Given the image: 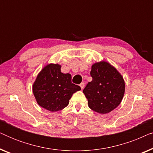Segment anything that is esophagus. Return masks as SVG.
I'll list each match as a JSON object with an SVG mask.
<instances>
[{"mask_svg":"<svg viewBox=\"0 0 153 153\" xmlns=\"http://www.w3.org/2000/svg\"><path fill=\"white\" fill-rule=\"evenodd\" d=\"M84 86H85V83H81V84H80V87H81V90H83V88H84Z\"/></svg>","mask_w":153,"mask_h":153,"instance_id":"esophagus-1","label":"esophagus"}]
</instances>
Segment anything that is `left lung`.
I'll list each match as a JSON object with an SVG mask.
<instances>
[{
	"label": "left lung",
	"mask_w": 153,
	"mask_h": 153,
	"mask_svg": "<svg viewBox=\"0 0 153 153\" xmlns=\"http://www.w3.org/2000/svg\"><path fill=\"white\" fill-rule=\"evenodd\" d=\"M93 80L83 89L90 108L99 114H108L122 101L125 94V81L118 70L106 61L92 65Z\"/></svg>",
	"instance_id": "8db88e82"
}]
</instances>
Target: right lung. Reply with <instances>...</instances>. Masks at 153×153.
I'll use <instances>...</instances> for the list:
<instances>
[{
    "mask_svg": "<svg viewBox=\"0 0 153 153\" xmlns=\"http://www.w3.org/2000/svg\"><path fill=\"white\" fill-rule=\"evenodd\" d=\"M58 64H48L42 70L33 85L35 100L41 107L54 112L68 105L74 93L80 86L72 83L70 74H63Z\"/></svg>",
    "mask_w": 153,
    "mask_h": 153,
    "instance_id": "right-lung-1",
    "label": "right lung"
}]
</instances>
